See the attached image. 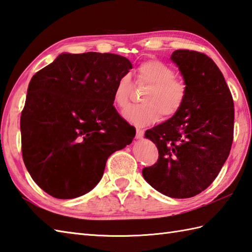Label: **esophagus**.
<instances>
[{"instance_id":"34e87169","label":"esophagus","mask_w":252,"mask_h":252,"mask_svg":"<svg viewBox=\"0 0 252 252\" xmlns=\"http://www.w3.org/2000/svg\"><path fill=\"white\" fill-rule=\"evenodd\" d=\"M143 135H145V131H143V129L137 128V129H136V138H137V139H140V138L143 137Z\"/></svg>"}]
</instances>
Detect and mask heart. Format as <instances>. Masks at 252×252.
I'll use <instances>...</instances> for the list:
<instances>
[{"label":"heart","mask_w":252,"mask_h":252,"mask_svg":"<svg viewBox=\"0 0 252 252\" xmlns=\"http://www.w3.org/2000/svg\"><path fill=\"white\" fill-rule=\"evenodd\" d=\"M137 85L150 86L142 96L145 103L128 107L124 117L136 125L158 122L162 115L171 119L182 111L188 96V86L175 77V70L158 60L142 62L137 68ZM132 84L128 75L117 80L113 92V101L120 109L129 104Z\"/></svg>","instance_id":"b5f03b06"}]
</instances>
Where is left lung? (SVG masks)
<instances>
[{
  "instance_id": "left-lung-1",
  "label": "left lung",
  "mask_w": 252,
  "mask_h": 252,
  "mask_svg": "<svg viewBox=\"0 0 252 252\" xmlns=\"http://www.w3.org/2000/svg\"><path fill=\"white\" fill-rule=\"evenodd\" d=\"M171 59L188 86L187 101L177 115L146 131L158 158L142 175L158 191L184 199L207 189L227 160L234 101L222 71L208 55L176 50Z\"/></svg>"
}]
</instances>
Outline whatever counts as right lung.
<instances>
[{"instance_id": "add662e5", "label": "right lung", "mask_w": 252, "mask_h": 252, "mask_svg": "<svg viewBox=\"0 0 252 252\" xmlns=\"http://www.w3.org/2000/svg\"><path fill=\"white\" fill-rule=\"evenodd\" d=\"M130 68L117 54L66 53L32 76L20 116L23 160L50 196L89 192L109 157L135 138L113 106L117 80Z\"/></svg>"}]
</instances>
